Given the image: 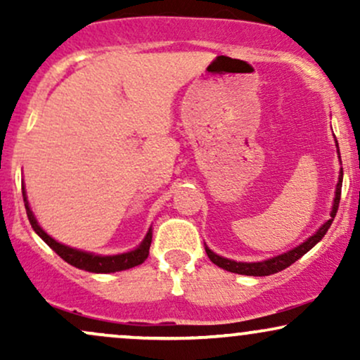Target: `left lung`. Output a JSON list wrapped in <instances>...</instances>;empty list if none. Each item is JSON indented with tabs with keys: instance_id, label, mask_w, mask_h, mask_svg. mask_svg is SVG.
I'll return each instance as SVG.
<instances>
[{
	"instance_id": "obj_1",
	"label": "left lung",
	"mask_w": 360,
	"mask_h": 360,
	"mask_svg": "<svg viewBox=\"0 0 360 360\" xmlns=\"http://www.w3.org/2000/svg\"><path fill=\"white\" fill-rule=\"evenodd\" d=\"M337 148H338V143H337ZM338 155H340V152H338ZM342 179H344V171L340 169V176H338V183H337V189H335V198H333L332 213H330V220H326L323 225H321L320 229H318L316 232L308 238V240H304L303 243H301V245L295 247V249L289 250V252H284V254L278 255V257L262 260V262H235V260L221 257V255L214 254V252L210 250L208 247H205L210 260H212L213 264H217L218 267H221V269H225L229 272H235V274H243V276H271V274H276V272L286 269V267L291 266V264H295L300 257H303V255L307 254L309 249H313V247H315L316 243L325 237V233L328 232L330 225H332L333 218H335V214H337L338 203H340Z\"/></svg>"
}]
</instances>
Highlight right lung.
I'll use <instances>...</instances> for the list:
<instances>
[{
    "mask_svg": "<svg viewBox=\"0 0 360 360\" xmlns=\"http://www.w3.org/2000/svg\"><path fill=\"white\" fill-rule=\"evenodd\" d=\"M23 193V201H25V210H27V217L30 220L32 229L35 230L37 235H39L42 240L47 243L51 249L56 252L57 255H60L62 259L65 260L71 266L77 267V269L88 271V272H117V271H125V269H131V267L139 266L142 264L143 260L148 257V249H150V242H152V229H148V232L143 238V242L140 243L135 250L125 252V254H118V255H98V254H91V252H84V250H77L72 249V247L64 245V243H59L57 240H53L51 235H47L42 230V226L39 225L35 220L34 213H32L30 206H28V200H27V193H25V188H22Z\"/></svg>",
    "mask_w": 360,
    "mask_h": 360,
    "instance_id": "add662e5",
    "label": "right lung"
}]
</instances>
